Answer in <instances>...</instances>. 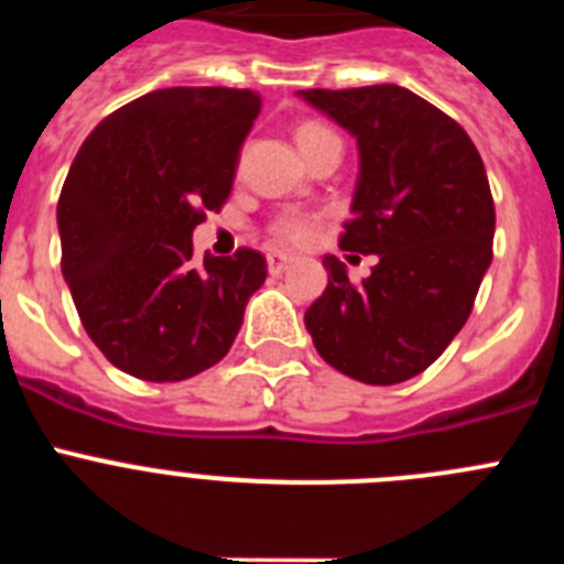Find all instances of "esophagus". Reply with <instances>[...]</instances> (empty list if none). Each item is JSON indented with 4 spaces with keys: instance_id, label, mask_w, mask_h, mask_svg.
I'll list each match as a JSON object with an SVG mask.
<instances>
[{
    "instance_id": "obj_1",
    "label": "esophagus",
    "mask_w": 564,
    "mask_h": 564,
    "mask_svg": "<svg viewBox=\"0 0 564 564\" xmlns=\"http://www.w3.org/2000/svg\"><path fill=\"white\" fill-rule=\"evenodd\" d=\"M291 262H293V259L285 257V253H268V271H271L273 276H279V273H285Z\"/></svg>"
}]
</instances>
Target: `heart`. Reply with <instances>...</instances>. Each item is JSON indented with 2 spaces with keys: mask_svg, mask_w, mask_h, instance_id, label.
Listing matches in <instances>:
<instances>
[{
  "mask_svg": "<svg viewBox=\"0 0 564 564\" xmlns=\"http://www.w3.org/2000/svg\"><path fill=\"white\" fill-rule=\"evenodd\" d=\"M322 134H330V129L318 127V123H305V127H299L296 141H311V138H322ZM313 237H316V223H313L311 217H285V220L276 226V239L279 242H285V246H311Z\"/></svg>",
  "mask_w": 564,
  "mask_h": 564,
  "instance_id": "obj_1",
  "label": "heart"
}]
</instances>
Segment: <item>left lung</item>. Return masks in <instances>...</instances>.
<instances>
[{"label":"left lung","instance_id":"obj_1","mask_svg":"<svg viewBox=\"0 0 564 564\" xmlns=\"http://www.w3.org/2000/svg\"><path fill=\"white\" fill-rule=\"evenodd\" d=\"M296 96L356 138L352 217L338 246L378 257L358 285L325 257L327 291L305 327L344 376L410 381L466 325L491 265L495 200L480 152L460 123L398 84Z\"/></svg>","mask_w":564,"mask_h":564}]
</instances>
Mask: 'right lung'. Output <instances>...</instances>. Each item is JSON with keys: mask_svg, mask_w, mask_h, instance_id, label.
<instances>
[{"mask_svg": "<svg viewBox=\"0 0 564 564\" xmlns=\"http://www.w3.org/2000/svg\"><path fill=\"white\" fill-rule=\"evenodd\" d=\"M253 89L169 87L107 115L58 197L62 273L87 336L118 370L183 381L231 350L265 257L194 265L192 234L228 200Z\"/></svg>", "mask_w": 564, "mask_h": 564, "instance_id": "add662e5", "label": "right lung"}]
</instances>
